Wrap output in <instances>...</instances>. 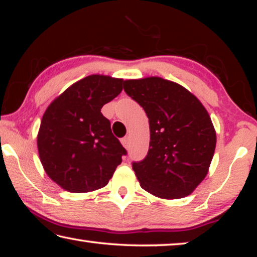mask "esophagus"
<instances>
[{"mask_svg": "<svg viewBox=\"0 0 257 257\" xmlns=\"http://www.w3.org/2000/svg\"><path fill=\"white\" fill-rule=\"evenodd\" d=\"M121 143H122V145L125 147V149H129V143H130V139H129V137L128 136H125V137H123L122 139H121Z\"/></svg>", "mask_w": 257, "mask_h": 257, "instance_id": "esophagus-1", "label": "esophagus"}]
</instances>
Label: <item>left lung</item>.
<instances>
[{
  "instance_id": "obj_1",
  "label": "left lung",
  "mask_w": 257,
  "mask_h": 257,
  "mask_svg": "<svg viewBox=\"0 0 257 257\" xmlns=\"http://www.w3.org/2000/svg\"><path fill=\"white\" fill-rule=\"evenodd\" d=\"M123 89L150 122L147 155L133 162L142 188L165 199L193 193L207 175L216 144L206 108L185 87L160 77L125 80Z\"/></svg>"
}]
</instances>
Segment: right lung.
I'll use <instances>...</instances> for the list:
<instances>
[{
  "mask_svg": "<svg viewBox=\"0 0 257 257\" xmlns=\"http://www.w3.org/2000/svg\"><path fill=\"white\" fill-rule=\"evenodd\" d=\"M123 79L92 75L56 97L43 115L37 147L44 170L71 193L106 186L127 151L114 137L104 104L122 90Z\"/></svg>",
  "mask_w": 257,
  "mask_h": 257,
  "instance_id": "1",
  "label": "right lung"
}]
</instances>
